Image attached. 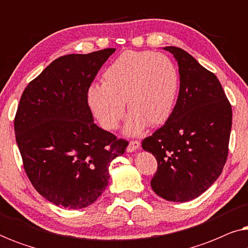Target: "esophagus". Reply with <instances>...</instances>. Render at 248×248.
Returning <instances> with one entry per match:
<instances>
[{
  "label": "esophagus",
  "instance_id": "esophagus-1",
  "mask_svg": "<svg viewBox=\"0 0 248 248\" xmlns=\"http://www.w3.org/2000/svg\"><path fill=\"white\" fill-rule=\"evenodd\" d=\"M139 148H140V142H139V141H131L127 145L126 150H127V152H134L135 150H138Z\"/></svg>",
  "mask_w": 248,
  "mask_h": 248
}]
</instances>
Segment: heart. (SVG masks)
I'll list each match as a JSON object with an SVG mask.
<instances>
[{
    "instance_id": "heart-1",
    "label": "heart",
    "mask_w": 248,
    "mask_h": 248,
    "mask_svg": "<svg viewBox=\"0 0 248 248\" xmlns=\"http://www.w3.org/2000/svg\"><path fill=\"white\" fill-rule=\"evenodd\" d=\"M179 90V74L162 54L127 50L103 74V86L88 90V104L105 130L113 131L124 116L126 103L132 115L127 133L137 134L145 125L164 124L174 110Z\"/></svg>"
}]
</instances>
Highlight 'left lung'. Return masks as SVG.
<instances>
[{
	"instance_id": "8db88e82",
	"label": "left lung",
	"mask_w": 248,
	"mask_h": 248,
	"mask_svg": "<svg viewBox=\"0 0 248 248\" xmlns=\"http://www.w3.org/2000/svg\"><path fill=\"white\" fill-rule=\"evenodd\" d=\"M177 61L179 93L170 117L143 150L157 159L151 179L155 194L171 202H187L204 193L221 174L228 155L232 105L218 78L184 49L164 47Z\"/></svg>"
}]
</instances>
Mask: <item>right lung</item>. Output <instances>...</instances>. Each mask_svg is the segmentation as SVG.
<instances>
[{
	"label": "right lung",
	"instance_id": "add662e5",
	"mask_svg": "<svg viewBox=\"0 0 248 248\" xmlns=\"http://www.w3.org/2000/svg\"><path fill=\"white\" fill-rule=\"evenodd\" d=\"M115 48L70 54L29 82L15 118L16 140L33 187L57 206L82 209L108 185L127 142L93 123L88 90Z\"/></svg>",
	"mask_w": 248,
	"mask_h": 248
}]
</instances>
